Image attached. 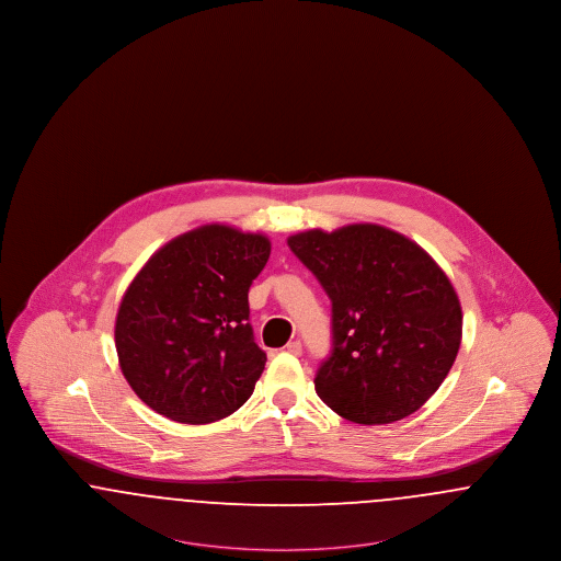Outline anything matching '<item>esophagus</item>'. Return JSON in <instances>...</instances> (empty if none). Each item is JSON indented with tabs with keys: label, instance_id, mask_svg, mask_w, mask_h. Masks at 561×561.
Here are the masks:
<instances>
[{
	"label": "esophagus",
	"instance_id": "esophagus-1",
	"mask_svg": "<svg viewBox=\"0 0 561 561\" xmlns=\"http://www.w3.org/2000/svg\"><path fill=\"white\" fill-rule=\"evenodd\" d=\"M286 351L293 353V355H300V353H302V345H300V341H290V343L286 345Z\"/></svg>",
	"mask_w": 561,
	"mask_h": 561
}]
</instances>
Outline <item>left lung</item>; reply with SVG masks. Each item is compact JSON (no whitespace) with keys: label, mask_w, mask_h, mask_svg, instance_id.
<instances>
[{"label":"left lung","mask_w":561,"mask_h":561,"mask_svg":"<svg viewBox=\"0 0 561 561\" xmlns=\"http://www.w3.org/2000/svg\"><path fill=\"white\" fill-rule=\"evenodd\" d=\"M288 245L332 300L320 400L357 425L416 412L450 373L462 339L448 275L419 243L373 222L311 229Z\"/></svg>","instance_id":"obj_1"}]
</instances>
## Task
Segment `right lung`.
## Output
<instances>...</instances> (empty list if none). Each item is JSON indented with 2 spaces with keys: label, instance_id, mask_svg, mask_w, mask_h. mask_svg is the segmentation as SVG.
<instances>
[{
  "label": "right lung",
  "instance_id": "add662e5",
  "mask_svg": "<svg viewBox=\"0 0 561 561\" xmlns=\"http://www.w3.org/2000/svg\"><path fill=\"white\" fill-rule=\"evenodd\" d=\"M268 254L261 233L204 225L168 241L138 271L117 311L115 348L151 410L206 425L252 396L267 353L254 343L248 290Z\"/></svg>",
  "mask_w": 561,
  "mask_h": 561
}]
</instances>
